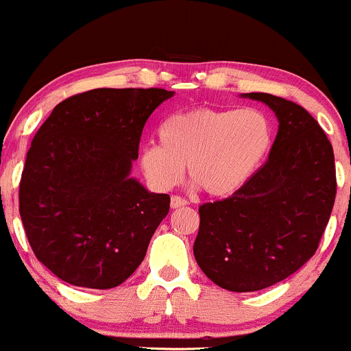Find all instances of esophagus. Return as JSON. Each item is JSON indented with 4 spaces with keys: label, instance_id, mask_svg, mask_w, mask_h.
<instances>
[{
    "label": "esophagus",
    "instance_id": "1",
    "mask_svg": "<svg viewBox=\"0 0 351 351\" xmlns=\"http://www.w3.org/2000/svg\"><path fill=\"white\" fill-rule=\"evenodd\" d=\"M186 204H188V201H186V199L180 198V196H173V198H171V203H170V206H171V209H178V208L186 206Z\"/></svg>",
    "mask_w": 351,
    "mask_h": 351
}]
</instances>
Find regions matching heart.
I'll list each match as a JSON object with an SVG mask.
<instances>
[{
	"label": "heart",
	"instance_id": "b5f03b06",
	"mask_svg": "<svg viewBox=\"0 0 351 351\" xmlns=\"http://www.w3.org/2000/svg\"><path fill=\"white\" fill-rule=\"evenodd\" d=\"M162 145H147L140 167L162 191L175 188L188 167L189 178L211 198H229L252 178L272 143L269 119L256 108L199 107L168 117Z\"/></svg>",
	"mask_w": 351,
	"mask_h": 351
}]
</instances>
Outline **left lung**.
I'll return each mask as SVG.
<instances>
[{"label":"left lung","instance_id":"left-lung-1","mask_svg":"<svg viewBox=\"0 0 351 351\" xmlns=\"http://www.w3.org/2000/svg\"><path fill=\"white\" fill-rule=\"evenodd\" d=\"M279 120L267 162L236 195L199 206L193 252L201 271L231 292L287 279L313 256L337 195L332 143L304 107L263 92L243 94Z\"/></svg>","mask_w":351,"mask_h":351}]
</instances>
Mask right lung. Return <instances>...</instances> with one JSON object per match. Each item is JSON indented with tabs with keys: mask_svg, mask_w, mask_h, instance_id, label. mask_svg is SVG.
<instances>
[{
	"mask_svg": "<svg viewBox=\"0 0 351 351\" xmlns=\"http://www.w3.org/2000/svg\"><path fill=\"white\" fill-rule=\"evenodd\" d=\"M175 92L94 88L62 100L34 135L19 183L27 241L49 271L87 289L142 264L170 196L132 178L148 117Z\"/></svg>",
	"mask_w": 351,
	"mask_h": 351,
	"instance_id": "1",
	"label": "right lung"
}]
</instances>
